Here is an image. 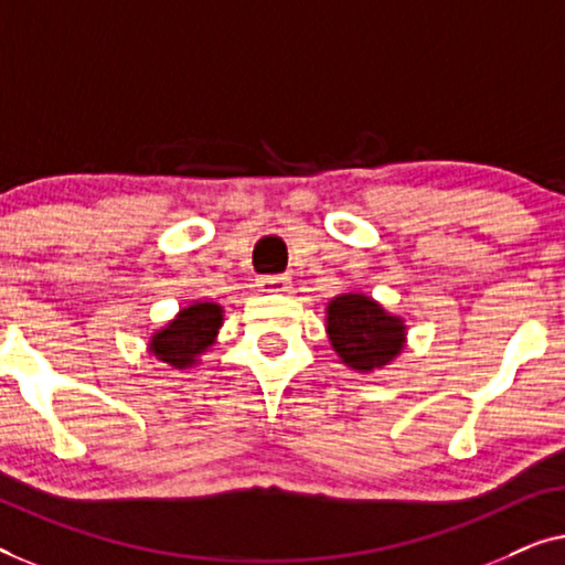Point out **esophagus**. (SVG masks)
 I'll list each match as a JSON object with an SVG mask.
<instances>
[{
	"label": "esophagus",
	"instance_id": "obj_1",
	"mask_svg": "<svg viewBox=\"0 0 565 565\" xmlns=\"http://www.w3.org/2000/svg\"><path fill=\"white\" fill-rule=\"evenodd\" d=\"M260 291H271V294H284L291 289V279L289 276H264V279L258 281Z\"/></svg>",
	"mask_w": 565,
	"mask_h": 565
}]
</instances>
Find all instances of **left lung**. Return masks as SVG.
<instances>
[{
    "label": "left lung",
    "instance_id": "left-lung-1",
    "mask_svg": "<svg viewBox=\"0 0 565 565\" xmlns=\"http://www.w3.org/2000/svg\"><path fill=\"white\" fill-rule=\"evenodd\" d=\"M407 324L365 294H340L328 305V338L348 369L371 373L404 351Z\"/></svg>",
    "mask_w": 565,
    "mask_h": 565
}]
</instances>
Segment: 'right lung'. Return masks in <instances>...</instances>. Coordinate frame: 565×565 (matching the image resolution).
I'll use <instances>...</instances> for the list:
<instances>
[{
  "label": "right lung",
  "instance_id": "1",
  "mask_svg": "<svg viewBox=\"0 0 565 565\" xmlns=\"http://www.w3.org/2000/svg\"><path fill=\"white\" fill-rule=\"evenodd\" d=\"M222 328V307L214 301H194L173 320L153 332L148 351L171 369H192L204 351H210Z\"/></svg>",
  "mask_w": 565,
  "mask_h": 565
}]
</instances>
